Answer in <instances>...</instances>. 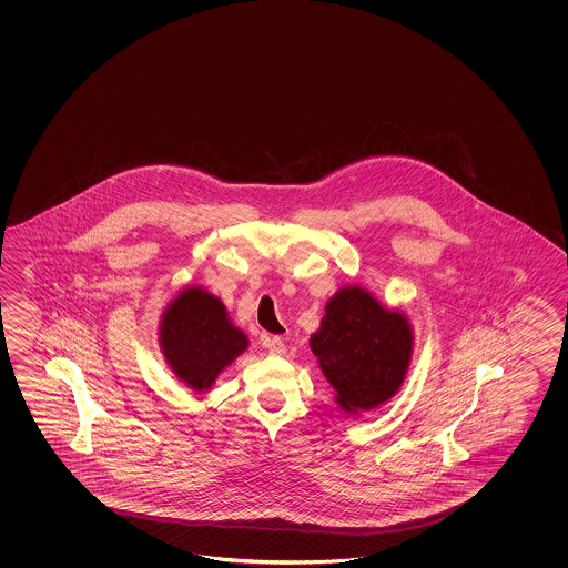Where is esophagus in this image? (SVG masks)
Instances as JSON below:
<instances>
[{
  "instance_id": "esophagus-1",
  "label": "esophagus",
  "mask_w": 568,
  "mask_h": 568,
  "mask_svg": "<svg viewBox=\"0 0 568 568\" xmlns=\"http://www.w3.org/2000/svg\"><path fill=\"white\" fill-rule=\"evenodd\" d=\"M263 346L264 348H268V353H273V355L285 353V343H283V338H278V336H264Z\"/></svg>"
}]
</instances>
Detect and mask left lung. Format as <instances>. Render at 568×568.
<instances>
[{
	"label": "left lung",
	"instance_id": "1",
	"mask_svg": "<svg viewBox=\"0 0 568 568\" xmlns=\"http://www.w3.org/2000/svg\"><path fill=\"white\" fill-rule=\"evenodd\" d=\"M310 346L341 408L359 413L398 392L413 353V333L400 312L384 310L361 287H346L326 305Z\"/></svg>",
	"mask_w": 568,
	"mask_h": 568
}]
</instances>
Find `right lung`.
Segmentation results:
<instances>
[{
  "instance_id": "right-lung-1",
  "label": "right lung",
  "mask_w": 568,
  "mask_h": 568,
  "mask_svg": "<svg viewBox=\"0 0 568 568\" xmlns=\"http://www.w3.org/2000/svg\"><path fill=\"white\" fill-rule=\"evenodd\" d=\"M160 343L174 374L196 392L209 389L225 365L248 346L217 297L184 290L164 312Z\"/></svg>"
}]
</instances>
